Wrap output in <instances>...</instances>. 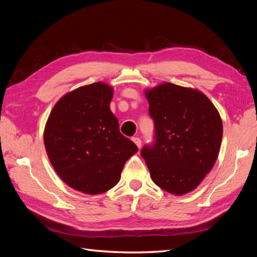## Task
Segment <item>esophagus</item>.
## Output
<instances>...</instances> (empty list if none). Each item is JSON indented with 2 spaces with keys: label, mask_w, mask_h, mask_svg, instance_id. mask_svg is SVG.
Returning <instances> with one entry per match:
<instances>
[{
  "label": "esophagus",
  "mask_w": 257,
  "mask_h": 257,
  "mask_svg": "<svg viewBox=\"0 0 257 257\" xmlns=\"http://www.w3.org/2000/svg\"><path fill=\"white\" fill-rule=\"evenodd\" d=\"M133 141H134V143H135L136 145H137V147H138L139 149L141 148V139H140V138H138V137H134V138H133Z\"/></svg>",
  "instance_id": "34e87169"
}]
</instances>
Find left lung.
I'll use <instances>...</instances> for the list:
<instances>
[{
  "instance_id": "left-lung-1",
  "label": "left lung",
  "mask_w": 257,
  "mask_h": 257,
  "mask_svg": "<svg viewBox=\"0 0 257 257\" xmlns=\"http://www.w3.org/2000/svg\"><path fill=\"white\" fill-rule=\"evenodd\" d=\"M146 95L155 133L141 157L158 187L188 193L216 161L223 135L220 114L202 92L174 84H162Z\"/></svg>"
}]
</instances>
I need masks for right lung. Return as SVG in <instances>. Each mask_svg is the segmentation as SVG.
<instances>
[{
  "mask_svg": "<svg viewBox=\"0 0 257 257\" xmlns=\"http://www.w3.org/2000/svg\"><path fill=\"white\" fill-rule=\"evenodd\" d=\"M112 89L95 83L65 95L48 117L44 144L63 181L80 192L99 194L117 184L122 168L138 151L119 132L109 103Z\"/></svg>",
  "mask_w": 257,
  "mask_h": 257,
  "instance_id": "add662e5",
  "label": "right lung"
}]
</instances>
